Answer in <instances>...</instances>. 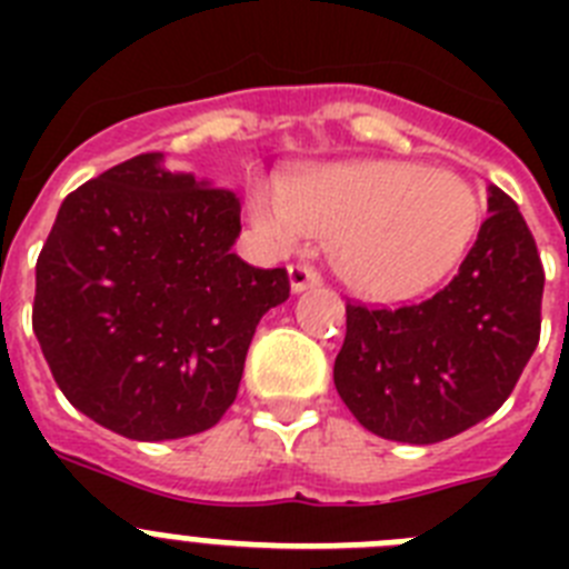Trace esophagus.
Listing matches in <instances>:
<instances>
[{
  "mask_svg": "<svg viewBox=\"0 0 569 569\" xmlns=\"http://www.w3.org/2000/svg\"><path fill=\"white\" fill-rule=\"evenodd\" d=\"M288 279H290V290L293 293H305L308 288H316L319 284V273H316L313 268H308V264H293V268L288 270Z\"/></svg>",
  "mask_w": 569,
  "mask_h": 569,
  "instance_id": "1",
  "label": "esophagus"
}]
</instances>
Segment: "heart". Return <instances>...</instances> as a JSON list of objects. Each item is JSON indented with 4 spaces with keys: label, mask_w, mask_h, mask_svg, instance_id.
I'll return each instance as SVG.
<instances>
[{
    "label": "heart",
    "mask_w": 569,
    "mask_h": 569,
    "mask_svg": "<svg viewBox=\"0 0 569 569\" xmlns=\"http://www.w3.org/2000/svg\"><path fill=\"white\" fill-rule=\"evenodd\" d=\"M261 236L290 248L330 241L336 273L370 299H407L459 268L481 224V199L465 176L413 162L325 164L250 190Z\"/></svg>",
    "instance_id": "b5f03b06"
}]
</instances>
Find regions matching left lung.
Segmentation results:
<instances>
[{"instance_id": "8db88e82", "label": "left lung", "mask_w": 569, "mask_h": 569, "mask_svg": "<svg viewBox=\"0 0 569 569\" xmlns=\"http://www.w3.org/2000/svg\"><path fill=\"white\" fill-rule=\"evenodd\" d=\"M487 219L433 299L399 310L347 305L333 381L365 430L436 445L492 416L539 345L545 270L519 204L487 188Z\"/></svg>"}]
</instances>
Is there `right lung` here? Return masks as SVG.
<instances>
[{
	"label": "right lung",
	"mask_w": 569,
	"mask_h": 569,
	"mask_svg": "<svg viewBox=\"0 0 569 569\" xmlns=\"http://www.w3.org/2000/svg\"><path fill=\"white\" fill-rule=\"evenodd\" d=\"M239 199L139 153L62 202L37 261L33 333L64 399L133 441L210 430L239 393L281 268L233 253Z\"/></svg>",
	"instance_id": "obj_1"
}]
</instances>
